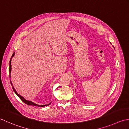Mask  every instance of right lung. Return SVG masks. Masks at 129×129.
Instances as JSON below:
<instances>
[{
  "label": "right lung",
  "mask_w": 129,
  "mask_h": 129,
  "mask_svg": "<svg viewBox=\"0 0 129 129\" xmlns=\"http://www.w3.org/2000/svg\"><path fill=\"white\" fill-rule=\"evenodd\" d=\"M14 53H15V52H14V53H13V55H12V57H11V58H10V62H9V77H10V73H11V70H12V68H11V67H12V66H11L12 59L13 57L14 56ZM10 83H11V85H12V83L11 81H10ZM13 90H14V92L15 93V94H16L18 97H19V98L21 100H22L23 102H24L25 104H26L28 105H31V106H38V107H43V106H48V105L51 104V102H50V103H49V104H47V105H38V104H36L34 103V102H31V101H30L27 100H25L24 98H23V96L20 95L19 94H18V93H17V91L15 90V88H14V87H13Z\"/></svg>",
  "instance_id": "add662e5"
}]
</instances>
